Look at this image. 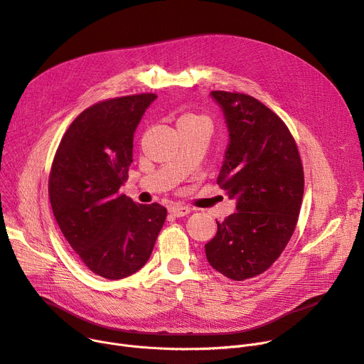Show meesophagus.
<instances>
[{
  "mask_svg": "<svg viewBox=\"0 0 364 364\" xmlns=\"http://www.w3.org/2000/svg\"><path fill=\"white\" fill-rule=\"evenodd\" d=\"M190 211H192V209L187 206H181V205H176V206L169 208V213L176 217H184V215L190 214Z\"/></svg>",
  "mask_w": 364,
  "mask_h": 364,
  "instance_id": "1",
  "label": "esophagus"
}]
</instances>
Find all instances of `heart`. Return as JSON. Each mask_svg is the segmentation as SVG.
I'll return each instance as SVG.
<instances>
[{"label": "heart", "instance_id": "1", "mask_svg": "<svg viewBox=\"0 0 364 364\" xmlns=\"http://www.w3.org/2000/svg\"><path fill=\"white\" fill-rule=\"evenodd\" d=\"M186 117H193V114H186Z\"/></svg>", "mask_w": 364, "mask_h": 364}]
</instances>
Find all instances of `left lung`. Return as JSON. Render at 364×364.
<instances>
[{"instance_id": "obj_1", "label": "left lung", "mask_w": 364, "mask_h": 364, "mask_svg": "<svg viewBox=\"0 0 364 364\" xmlns=\"http://www.w3.org/2000/svg\"><path fill=\"white\" fill-rule=\"evenodd\" d=\"M228 131L217 184L236 213L217 221V235L205 245L208 262L228 279L264 273L294 235L304 171L296 143L277 114L251 95L213 91Z\"/></svg>"}]
</instances>
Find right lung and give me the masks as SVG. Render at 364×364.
<instances>
[{"label": "right lung", "instance_id": "add662e5", "mask_svg": "<svg viewBox=\"0 0 364 364\" xmlns=\"http://www.w3.org/2000/svg\"><path fill=\"white\" fill-rule=\"evenodd\" d=\"M156 94L105 100L85 109L59 144L48 195L54 218L88 269L109 280L139 272L166 218L159 203L119 195L132 162V141Z\"/></svg>", "mask_w": 364, "mask_h": 364}]
</instances>
